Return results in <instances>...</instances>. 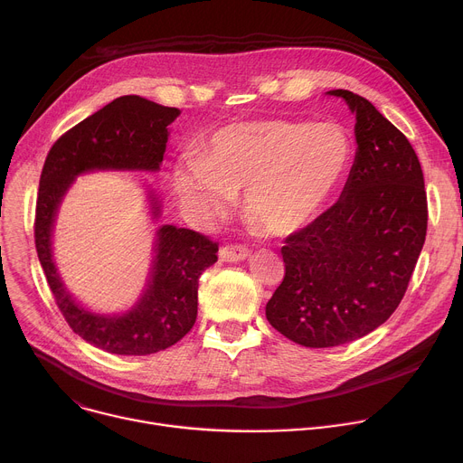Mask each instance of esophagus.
<instances>
[{
    "label": "esophagus",
    "mask_w": 463,
    "mask_h": 463,
    "mask_svg": "<svg viewBox=\"0 0 463 463\" xmlns=\"http://www.w3.org/2000/svg\"><path fill=\"white\" fill-rule=\"evenodd\" d=\"M250 256V250L243 245H225L220 249L222 261H241Z\"/></svg>",
    "instance_id": "34e87169"
}]
</instances>
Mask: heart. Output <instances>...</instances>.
Returning <instances> with one entry per match:
<instances>
[{
	"label": "heart",
	"mask_w": 463,
	"mask_h": 463,
	"mask_svg": "<svg viewBox=\"0 0 463 463\" xmlns=\"http://www.w3.org/2000/svg\"><path fill=\"white\" fill-rule=\"evenodd\" d=\"M352 159V137L337 122L245 120L214 131L200 157L183 156L174 181L183 203L203 223L225 218L241 192L250 223L286 236L315 220Z\"/></svg>",
	"instance_id": "obj_1"
}]
</instances>
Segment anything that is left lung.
<instances>
[{
    "mask_svg": "<svg viewBox=\"0 0 463 463\" xmlns=\"http://www.w3.org/2000/svg\"><path fill=\"white\" fill-rule=\"evenodd\" d=\"M327 95L355 113V161L339 202L286 238V275L266 306L269 324L306 348L352 343L388 320L405 297L429 220L409 139L364 97Z\"/></svg>",
    "mask_w": 463,
    "mask_h": 463,
    "instance_id": "1",
    "label": "left lung"
}]
</instances>
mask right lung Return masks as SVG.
<instances>
[{
    "mask_svg": "<svg viewBox=\"0 0 463 463\" xmlns=\"http://www.w3.org/2000/svg\"><path fill=\"white\" fill-rule=\"evenodd\" d=\"M181 111L124 95L73 126L49 150L36 200V252L58 309L86 343L117 355H150L181 341L197 317V280L218 261V243L190 229L161 225L148 286L122 315H99L79 306L65 289L52 260L51 236L63 194L75 177L93 170L157 172L168 124ZM154 218L159 202L150 192Z\"/></svg>",
    "mask_w": 463,
    "mask_h": 463,
    "instance_id": "1",
    "label": "right lung"
}]
</instances>
